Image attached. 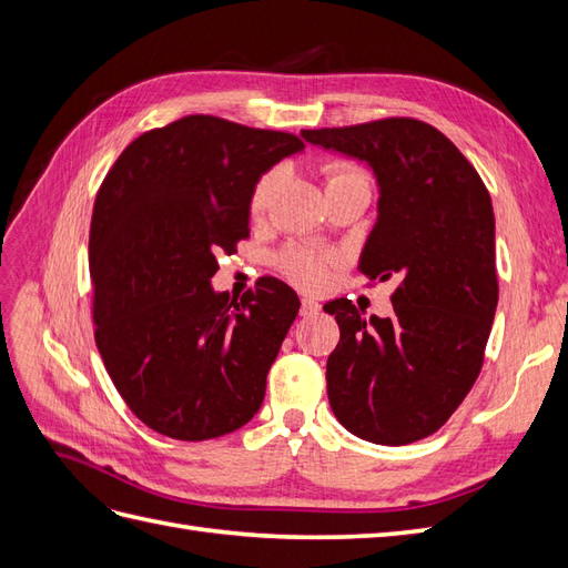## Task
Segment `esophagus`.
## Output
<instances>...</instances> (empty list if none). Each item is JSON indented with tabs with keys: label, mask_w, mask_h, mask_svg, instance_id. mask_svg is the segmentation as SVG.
Instances as JSON below:
<instances>
[{
	"label": "esophagus",
	"mask_w": 568,
	"mask_h": 568,
	"mask_svg": "<svg viewBox=\"0 0 568 568\" xmlns=\"http://www.w3.org/2000/svg\"><path fill=\"white\" fill-rule=\"evenodd\" d=\"M320 303L317 301H313V298H303L301 301V315L303 317H311V315H317L320 313Z\"/></svg>",
	"instance_id": "34e87169"
}]
</instances>
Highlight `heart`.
Returning <instances> with one entry per match:
<instances>
[{
    "label": "heart",
    "instance_id": "obj_1",
    "mask_svg": "<svg viewBox=\"0 0 568 568\" xmlns=\"http://www.w3.org/2000/svg\"><path fill=\"white\" fill-rule=\"evenodd\" d=\"M324 175H326V186L336 184V182H346V180H355V178H365L359 173L357 168L348 165V163H329L324 168ZM282 180V170L280 168H272L267 170L265 175H261V180L255 182L253 192H251V213L257 215L263 213L274 192H277ZM282 267L286 272V277L291 282H296L303 288H317L324 284L326 280V261L317 253L311 251H291L284 255Z\"/></svg>",
    "mask_w": 568,
    "mask_h": 568
}]
</instances>
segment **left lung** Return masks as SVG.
Masks as SVG:
<instances>
[{"mask_svg": "<svg viewBox=\"0 0 568 568\" xmlns=\"http://www.w3.org/2000/svg\"><path fill=\"white\" fill-rule=\"evenodd\" d=\"M301 136L369 165L379 201L359 272L398 280L390 317L367 320L348 298L324 305L341 329L326 359L329 405L363 440H422L450 419L484 365L497 307L490 194L448 136L415 118Z\"/></svg>", "mask_w": 568, "mask_h": 568, "instance_id": "1", "label": "left lung"}]
</instances>
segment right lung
Masks as SVG:
<instances>
[{"mask_svg": "<svg viewBox=\"0 0 568 568\" xmlns=\"http://www.w3.org/2000/svg\"><path fill=\"white\" fill-rule=\"evenodd\" d=\"M303 149L296 134L186 115L136 136L101 184L94 338L118 393L153 432L209 440L261 409L301 301L263 277L232 305L211 280L217 253L248 236L255 182Z\"/></svg>", "mask_w": 568, "mask_h": 568, "instance_id": "obj_1", "label": "right lung"}]
</instances>
